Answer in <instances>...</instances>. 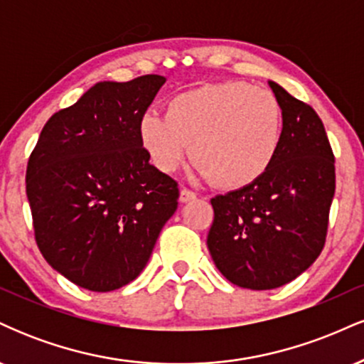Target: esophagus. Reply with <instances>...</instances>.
Instances as JSON below:
<instances>
[{
  "instance_id": "obj_1",
  "label": "esophagus",
  "mask_w": 364,
  "mask_h": 364,
  "mask_svg": "<svg viewBox=\"0 0 364 364\" xmlns=\"http://www.w3.org/2000/svg\"><path fill=\"white\" fill-rule=\"evenodd\" d=\"M195 198H196L195 191L188 190V188H181V193H179V200H181L183 203L191 202V200H195Z\"/></svg>"
}]
</instances>
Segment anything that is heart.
<instances>
[{
	"label": "heart",
	"instance_id": "b5f03b06",
	"mask_svg": "<svg viewBox=\"0 0 364 364\" xmlns=\"http://www.w3.org/2000/svg\"><path fill=\"white\" fill-rule=\"evenodd\" d=\"M161 112L139 119V140L161 173L185 161L224 190L258 181L277 157L282 109L274 92L228 80L173 95Z\"/></svg>",
	"mask_w": 364,
	"mask_h": 364
}]
</instances>
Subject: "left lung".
<instances>
[{"instance_id": "1", "label": "left lung", "mask_w": 364, "mask_h": 364, "mask_svg": "<svg viewBox=\"0 0 364 364\" xmlns=\"http://www.w3.org/2000/svg\"><path fill=\"white\" fill-rule=\"evenodd\" d=\"M282 109V141L258 181L210 200L215 267L245 289L281 287L318 258L336 191V157L310 104L269 82Z\"/></svg>"}]
</instances>
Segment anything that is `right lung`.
<instances>
[{"mask_svg":"<svg viewBox=\"0 0 364 364\" xmlns=\"http://www.w3.org/2000/svg\"><path fill=\"white\" fill-rule=\"evenodd\" d=\"M166 82H99L54 112L27 164L25 188L46 262L83 289L107 292L140 275L179 188L149 164L139 119Z\"/></svg>","mask_w":364,"mask_h":364,"instance_id":"add662e5","label":"right lung"}]
</instances>
